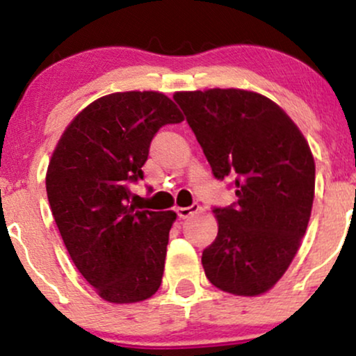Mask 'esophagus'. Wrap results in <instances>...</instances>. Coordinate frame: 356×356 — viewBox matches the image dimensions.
<instances>
[{
  "mask_svg": "<svg viewBox=\"0 0 356 356\" xmlns=\"http://www.w3.org/2000/svg\"><path fill=\"white\" fill-rule=\"evenodd\" d=\"M199 211H201V206H199V204H192L189 207H177V216L181 219H187L191 218V216L197 214Z\"/></svg>",
  "mask_w": 356,
  "mask_h": 356,
  "instance_id": "esophagus-1",
  "label": "esophagus"
}]
</instances>
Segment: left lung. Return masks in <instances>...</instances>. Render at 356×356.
Wrapping results in <instances>:
<instances>
[{"label": "left lung", "mask_w": 356, "mask_h": 356, "mask_svg": "<svg viewBox=\"0 0 356 356\" xmlns=\"http://www.w3.org/2000/svg\"><path fill=\"white\" fill-rule=\"evenodd\" d=\"M212 174L231 175L238 201L214 207L219 231L202 251L216 288L238 296L271 289L291 264L314 197V161L308 142L283 108L239 88L174 95Z\"/></svg>", "instance_id": "obj_1"}]
</instances>
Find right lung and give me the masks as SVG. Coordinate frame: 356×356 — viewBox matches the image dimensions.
<instances>
[{
    "label": "right lung",
    "mask_w": 356,
    "mask_h": 356,
    "mask_svg": "<svg viewBox=\"0 0 356 356\" xmlns=\"http://www.w3.org/2000/svg\"><path fill=\"white\" fill-rule=\"evenodd\" d=\"M184 117L159 92L102 97L72 120L47 172V194L68 254L108 303H137L159 289L175 212L138 211L129 186L161 127Z\"/></svg>",
    "instance_id": "1"
}]
</instances>
